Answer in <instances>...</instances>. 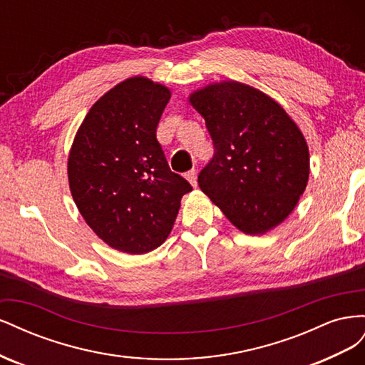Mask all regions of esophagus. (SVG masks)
<instances>
[{"instance_id":"1","label":"esophagus","mask_w":365,"mask_h":365,"mask_svg":"<svg viewBox=\"0 0 365 365\" xmlns=\"http://www.w3.org/2000/svg\"><path fill=\"white\" fill-rule=\"evenodd\" d=\"M185 178L190 181V184L193 185V187H196V184H197V178H196V170L195 169H192V170H189L185 173Z\"/></svg>"}]
</instances>
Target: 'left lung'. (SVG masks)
<instances>
[{"label":"left lung","instance_id":"left-lung-1","mask_svg":"<svg viewBox=\"0 0 365 365\" xmlns=\"http://www.w3.org/2000/svg\"><path fill=\"white\" fill-rule=\"evenodd\" d=\"M190 102L215 146L197 175L201 190L247 235H263L283 222L309 178L300 129L277 102L244 83L210 85Z\"/></svg>","mask_w":365,"mask_h":365}]
</instances>
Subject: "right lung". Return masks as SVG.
Here are the masks:
<instances>
[{
    "label": "right lung",
    "instance_id": "add662e5",
    "mask_svg": "<svg viewBox=\"0 0 365 365\" xmlns=\"http://www.w3.org/2000/svg\"><path fill=\"white\" fill-rule=\"evenodd\" d=\"M170 91L145 77L118 83L93 105L68 158L73 200L109 247L149 252L169 236L190 182L170 170L157 126Z\"/></svg>",
    "mask_w": 365,
    "mask_h": 365
}]
</instances>
